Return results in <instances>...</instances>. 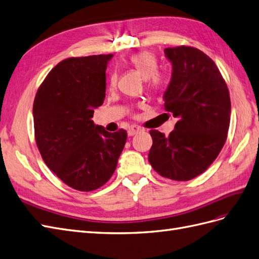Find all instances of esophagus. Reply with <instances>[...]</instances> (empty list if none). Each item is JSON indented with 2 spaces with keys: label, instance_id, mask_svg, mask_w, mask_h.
Here are the masks:
<instances>
[{
  "label": "esophagus",
  "instance_id": "34e87169",
  "mask_svg": "<svg viewBox=\"0 0 259 259\" xmlns=\"http://www.w3.org/2000/svg\"><path fill=\"white\" fill-rule=\"evenodd\" d=\"M142 131V128L140 127V125L138 124H132L131 127L128 129V135L129 136H135L136 134H138V132Z\"/></svg>",
  "mask_w": 259,
  "mask_h": 259
}]
</instances>
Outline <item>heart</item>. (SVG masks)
<instances>
[{
	"mask_svg": "<svg viewBox=\"0 0 259 259\" xmlns=\"http://www.w3.org/2000/svg\"><path fill=\"white\" fill-rule=\"evenodd\" d=\"M129 63L131 66L147 78L148 89L154 94H161L166 89L167 77L163 73L158 72L157 58L149 51H140L130 56ZM117 83V73L110 75V86Z\"/></svg>",
	"mask_w": 259,
	"mask_h": 259,
	"instance_id": "obj_1",
	"label": "heart"
}]
</instances>
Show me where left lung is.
<instances>
[{"label": "left lung", "mask_w": 259, "mask_h": 259, "mask_svg": "<svg viewBox=\"0 0 259 259\" xmlns=\"http://www.w3.org/2000/svg\"><path fill=\"white\" fill-rule=\"evenodd\" d=\"M164 52L173 64L164 107L178 121L168 137L150 131L149 162L165 178L190 181L213 163L227 141L230 94L218 66L201 50L180 46Z\"/></svg>", "instance_id": "1"}]
</instances>
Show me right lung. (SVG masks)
<instances>
[{
    "label": "right lung",
    "instance_id": "obj_1",
    "mask_svg": "<svg viewBox=\"0 0 259 259\" xmlns=\"http://www.w3.org/2000/svg\"><path fill=\"white\" fill-rule=\"evenodd\" d=\"M112 57L64 59L36 93L35 140L44 162L69 187L93 191L109 181L127 141V131H106L92 120L104 103L106 68Z\"/></svg>",
    "mask_w": 259,
    "mask_h": 259
}]
</instances>
